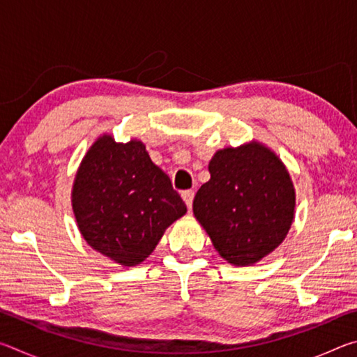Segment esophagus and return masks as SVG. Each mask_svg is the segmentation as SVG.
<instances>
[{"label": "esophagus", "mask_w": 357, "mask_h": 357, "mask_svg": "<svg viewBox=\"0 0 357 357\" xmlns=\"http://www.w3.org/2000/svg\"><path fill=\"white\" fill-rule=\"evenodd\" d=\"M181 195H183V200L185 203V206L190 209L192 208V202H193V195H195V193H193L192 190H184L183 193H181Z\"/></svg>", "instance_id": "1"}]
</instances>
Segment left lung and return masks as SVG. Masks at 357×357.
<instances>
[{"label": "left lung", "instance_id": "1", "mask_svg": "<svg viewBox=\"0 0 357 357\" xmlns=\"http://www.w3.org/2000/svg\"><path fill=\"white\" fill-rule=\"evenodd\" d=\"M193 214L219 255L255 264L282 244L294 219L296 193L283 162L258 142L217 151Z\"/></svg>", "mask_w": 357, "mask_h": 357}]
</instances>
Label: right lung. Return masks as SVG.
Returning a JSON list of instances; mask_svg holds the SVG:
<instances>
[{"instance_id":"right-lung-1","label":"right lung","mask_w":357,"mask_h":357,"mask_svg":"<svg viewBox=\"0 0 357 357\" xmlns=\"http://www.w3.org/2000/svg\"><path fill=\"white\" fill-rule=\"evenodd\" d=\"M72 209L84 241L123 266L144 261L165 229L187 213L172 181L138 140L102 135L83 157Z\"/></svg>"}]
</instances>
